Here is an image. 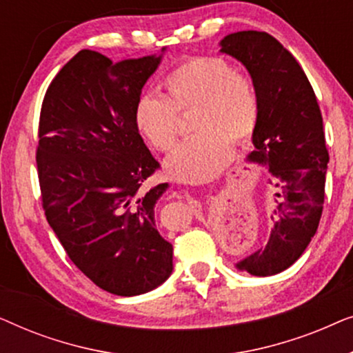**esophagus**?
Segmentation results:
<instances>
[{"instance_id":"esophagus-1","label":"esophagus","mask_w":353,"mask_h":353,"mask_svg":"<svg viewBox=\"0 0 353 353\" xmlns=\"http://www.w3.org/2000/svg\"><path fill=\"white\" fill-rule=\"evenodd\" d=\"M188 201H190V204H191V207H194V209H197V207H199V204H197V201H194V199H191V197H188Z\"/></svg>"}]
</instances>
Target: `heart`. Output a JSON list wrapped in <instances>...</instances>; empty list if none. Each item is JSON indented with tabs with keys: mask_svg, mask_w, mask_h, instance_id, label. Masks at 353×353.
<instances>
[{
	"mask_svg": "<svg viewBox=\"0 0 353 353\" xmlns=\"http://www.w3.org/2000/svg\"><path fill=\"white\" fill-rule=\"evenodd\" d=\"M165 94L144 93L133 108V125L149 146L161 152L175 148L180 115L191 114L194 134L170 157L168 175L201 183L228 165L233 143L244 146L254 138L260 119V98L252 79L221 57H190L162 81Z\"/></svg>",
	"mask_w": 353,
	"mask_h": 353,
	"instance_id": "1",
	"label": "heart"
}]
</instances>
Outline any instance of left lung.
<instances>
[{"instance_id": "obj_1", "label": "left lung", "mask_w": 353, "mask_h": 353, "mask_svg": "<svg viewBox=\"0 0 353 353\" xmlns=\"http://www.w3.org/2000/svg\"><path fill=\"white\" fill-rule=\"evenodd\" d=\"M220 46L243 62L257 86L260 119L248 161L268 168L276 190L267 245L236 267L270 276L301 257L320 223L330 162L321 110L301 64L267 32L231 33Z\"/></svg>"}]
</instances>
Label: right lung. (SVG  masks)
Masks as SVG:
<instances>
[{
	"instance_id": "add662e5",
	"label": "right lung",
	"mask_w": 353,
	"mask_h": 353,
	"mask_svg": "<svg viewBox=\"0 0 353 353\" xmlns=\"http://www.w3.org/2000/svg\"><path fill=\"white\" fill-rule=\"evenodd\" d=\"M159 62L114 64L83 50L41 104L37 168L46 220L75 267L115 296L152 291L173 270V248L154 221L167 183L143 188L161 165L133 125L134 103Z\"/></svg>"
}]
</instances>
